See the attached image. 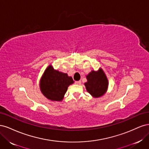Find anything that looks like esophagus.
<instances>
[{
  "label": "esophagus",
  "instance_id": "esophagus-1",
  "mask_svg": "<svg viewBox=\"0 0 149 149\" xmlns=\"http://www.w3.org/2000/svg\"><path fill=\"white\" fill-rule=\"evenodd\" d=\"M75 84H78V85H80L81 84V81H75Z\"/></svg>",
  "mask_w": 149,
  "mask_h": 149
}]
</instances>
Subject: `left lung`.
Masks as SVG:
<instances>
[{
	"label": "left lung",
	"instance_id": "obj_1",
	"mask_svg": "<svg viewBox=\"0 0 149 149\" xmlns=\"http://www.w3.org/2000/svg\"><path fill=\"white\" fill-rule=\"evenodd\" d=\"M86 79L87 82L84 83L86 89L93 97H101L107 92L109 82L101 68L97 71L92 70L86 75Z\"/></svg>",
	"mask_w": 149,
	"mask_h": 149
}]
</instances>
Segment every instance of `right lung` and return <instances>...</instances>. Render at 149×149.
<instances>
[{"label": "right lung", "instance_id": "obj_1", "mask_svg": "<svg viewBox=\"0 0 149 149\" xmlns=\"http://www.w3.org/2000/svg\"><path fill=\"white\" fill-rule=\"evenodd\" d=\"M74 81L67 73H62L49 65L45 70L40 81V89L48 100L53 101H61L70 85Z\"/></svg>", "mask_w": 149, "mask_h": 149}]
</instances>
